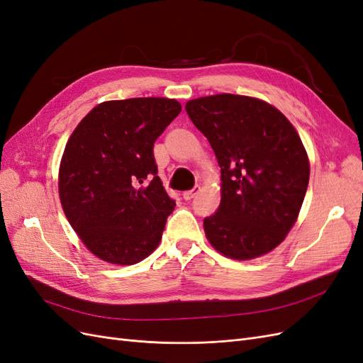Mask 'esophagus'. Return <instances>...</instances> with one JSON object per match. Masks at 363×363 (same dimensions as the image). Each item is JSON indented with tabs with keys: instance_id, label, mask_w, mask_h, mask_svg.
<instances>
[{
	"instance_id": "obj_1",
	"label": "esophagus",
	"mask_w": 363,
	"mask_h": 363,
	"mask_svg": "<svg viewBox=\"0 0 363 363\" xmlns=\"http://www.w3.org/2000/svg\"><path fill=\"white\" fill-rule=\"evenodd\" d=\"M200 192V186H195L194 189H191V191H186V192H183V199L184 200H192L194 196Z\"/></svg>"
}]
</instances>
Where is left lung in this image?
<instances>
[{
    "instance_id": "left-lung-1",
    "label": "left lung",
    "mask_w": 363,
    "mask_h": 363,
    "mask_svg": "<svg viewBox=\"0 0 363 363\" xmlns=\"http://www.w3.org/2000/svg\"><path fill=\"white\" fill-rule=\"evenodd\" d=\"M186 112L221 168V203L204 219L207 240L228 259L268 255L296 223L309 184L300 135L277 107L255 96H200Z\"/></svg>"
}]
</instances>
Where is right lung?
Instances as JSON below:
<instances>
[{"mask_svg": "<svg viewBox=\"0 0 363 363\" xmlns=\"http://www.w3.org/2000/svg\"><path fill=\"white\" fill-rule=\"evenodd\" d=\"M180 112L172 98L104 101L69 136L59 168L60 203L98 259L135 265L159 247L175 203L156 175L152 145Z\"/></svg>", "mask_w": 363, "mask_h": 363, "instance_id": "right-lung-1", "label": "right lung"}]
</instances>
